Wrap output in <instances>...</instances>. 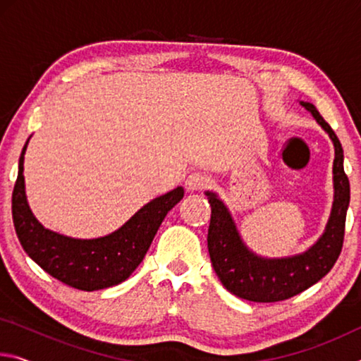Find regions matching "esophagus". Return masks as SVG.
<instances>
[{
    "label": "esophagus",
    "mask_w": 361,
    "mask_h": 361,
    "mask_svg": "<svg viewBox=\"0 0 361 361\" xmlns=\"http://www.w3.org/2000/svg\"><path fill=\"white\" fill-rule=\"evenodd\" d=\"M188 191H202L207 186H209V178L202 172H194L186 178L185 181Z\"/></svg>",
    "instance_id": "esophagus-1"
}]
</instances>
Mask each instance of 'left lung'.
I'll return each mask as SVG.
<instances>
[{
	"label": "left lung",
	"mask_w": 361,
	"mask_h": 361,
	"mask_svg": "<svg viewBox=\"0 0 361 361\" xmlns=\"http://www.w3.org/2000/svg\"><path fill=\"white\" fill-rule=\"evenodd\" d=\"M328 132L334 143V204L325 234L307 252L291 258L264 259L243 245L228 209L213 192L209 195L212 218L209 253L218 279L232 295L253 302H277L293 298L319 282L331 271L344 243L345 215L350 202V185L344 172V152L331 126L312 103L301 102Z\"/></svg>",
	"instance_id": "obj_1"
}]
</instances>
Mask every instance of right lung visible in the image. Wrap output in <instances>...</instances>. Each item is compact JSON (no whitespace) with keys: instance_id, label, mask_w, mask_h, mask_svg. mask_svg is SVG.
<instances>
[{"instance_id":"1","label":"right lung","mask_w":361,"mask_h":361,"mask_svg":"<svg viewBox=\"0 0 361 361\" xmlns=\"http://www.w3.org/2000/svg\"><path fill=\"white\" fill-rule=\"evenodd\" d=\"M27 143L12 191V219L23 250L49 276L76 290L95 291L124 282L143 261L164 218L183 199V188L151 200L113 234L92 240L71 239L42 228L30 210L23 181Z\"/></svg>"}]
</instances>
